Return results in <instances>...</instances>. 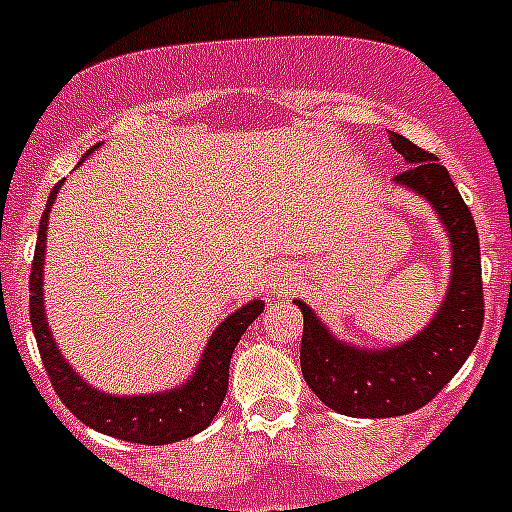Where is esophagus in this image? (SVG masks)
<instances>
[{"label": "esophagus", "mask_w": 512, "mask_h": 512, "mask_svg": "<svg viewBox=\"0 0 512 512\" xmlns=\"http://www.w3.org/2000/svg\"><path fill=\"white\" fill-rule=\"evenodd\" d=\"M292 284H295V279H292V271H282V274H277V277H274L271 289H274V292H287V289H292Z\"/></svg>", "instance_id": "esophagus-1"}]
</instances>
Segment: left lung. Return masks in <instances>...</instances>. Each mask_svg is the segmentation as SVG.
<instances>
[{"label": "left lung", "mask_w": 512, "mask_h": 512, "mask_svg": "<svg viewBox=\"0 0 512 512\" xmlns=\"http://www.w3.org/2000/svg\"><path fill=\"white\" fill-rule=\"evenodd\" d=\"M390 140L408 164L395 182L423 194L436 207L449 230L454 271L446 300L431 325L420 336L387 351H364L336 341L315 312L297 300L305 318L302 377L330 410L354 418H392L428 405L472 354L485 323L479 235L467 202L461 200L449 171L433 153L392 130Z\"/></svg>", "instance_id": "1"}]
</instances>
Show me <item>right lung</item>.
Here are the masks:
<instances>
[{"label":"right lung","instance_id":"right-lung-1","mask_svg":"<svg viewBox=\"0 0 512 512\" xmlns=\"http://www.w3.org/2000/svg\"><path fill=\"white\" fill-rule=\"evenodd\" d=\"M58 187H61V182L48 194V205H45L43 220H40L38 243H35L33 269H30V323H33L40 359H43L45 372H48V379H51L56 395L61 397L63 405L81 423H87L94 431L107 433V436L122 438V441L130 443L164 446V443L182 441V438L205 431L210 420L217 415V410H220V405H223L225 392H228L230 356H233L235 346H238V341H241L248 325L261 315L264 302H248V305H243L241 310H235L228 320L220 323V328L212 333L210 343H207L205 356H202L197 372L179 390L140 397L102 395V392L89 387L71 369L69 361H63V356L58 354L56 341L51 336V330H48V323H45V228H48V212H51L53 200H56Z\"/></svg>","mask_w":512,"mask_h":512}]
</instances>
